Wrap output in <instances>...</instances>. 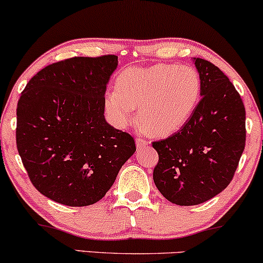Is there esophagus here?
I'll use <instances>...</instances> for the list:
<instances>
[{"label": "esophagus", "mask_w": 263, "mask_h": 263, "mask_svg": "<svg viewBox=\"0 0 263 263\" xmlns=\"http://www.w3.org/2000/svg\"><path fill=\"white\" fill-rule=\"evenodd\" d=\"M136 146H137L138 149L143 148V147L148 146V142H147L146 140H143L142 137H137V140H136Z\"/></svg>", "instance_id": "obj_1"}]
</instances>
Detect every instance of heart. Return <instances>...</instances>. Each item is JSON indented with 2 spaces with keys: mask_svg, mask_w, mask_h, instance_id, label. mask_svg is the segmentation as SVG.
<instances>
[{
  "mask_svg": "<svg viewBox=\"0 0 263 263\" xmlns=\"http://www.w3.org/2000/svg\"><path fill=\"white\" fill-rule=\"evenodd\" d=\"M201 95V78L190 65L156 64L128 68L119 75L116 89L105 93L106 115L117 128L138 121L149 134L168 136L189 121Z\"/></svg>",
  "mask_w": 263,
  "mask_h": 263,
  "instance_id": "1",
  "label": "heart"
}]
</instances>
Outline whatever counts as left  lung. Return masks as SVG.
Returning <instances> with one entry per match:
<instances>
[{"label":"left lung","instance_id":"obj_1","mask_svg":"<svg viewBox=\"0 0 263 263\" xmlns=\"http://www.w3.org/2000/svg\"><path fill=\"white\" fill-rule=\"evenodd\" d=\"M193 62L201 78L197 110L179 131L152 143L159 156L157 189L184 206L205 203L230 184L246 140L245 106L235 86L208 60Z\"/></svg>","mask_w":263,"mask_h":263}]
</instances>
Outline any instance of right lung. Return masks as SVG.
I'll list each match as a JSON object with an SVG mask.
<instances>
[{"label": "right lung", "instance_id": "add662e5", "mask_svg": "<svg viewBox=\"0 0 263 263\" xmlns=\"http://www.w3.org/2000/svg\"><path fill=\"white\" fill-rule=\"evenodd\" d=\"M117 64L116 55L54 63L28 81L18 100V153L33 185L57 203L95 204L136 152L134 138L104 116Z\"/></svg>", "mask_w": 263, "mask_h": 263}]
</instances>
